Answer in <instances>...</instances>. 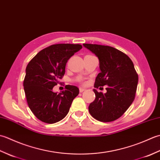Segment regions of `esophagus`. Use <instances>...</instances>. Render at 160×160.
Here are the masks:
<instances>
[{"mask_svg":"<svg viewBox=\"0 0 160 160\" xmlns=\"http://www.w3.org/2000/svg\"><path fill=\"white\" fill-rule=\"evenodd\" d=\"M85 88L84 87H80V89H79V91H80V93H82V92H83L84 91H85Z\"/></svg>","mask_w":160,"mask_h":160,"instance_id":"esophagus-1","label":"esophagus"}]
</instances>
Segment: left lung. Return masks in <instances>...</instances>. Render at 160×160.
Here are the masks:
<instances>
[{
    "label": "left lung",
    "instance_id": "1",
    "mask_svg": "<svg viewBox=\"0 0 160 160\" xmlns=\"http://www.w3.org/2000/svg\"><path fill=\"white\" fill-rule=\"evenodd\" d=\"M99 60L100 73L98 74L95 88L107 85V93L93 89L96 99L89 104V111L97 120L103 122L117 120L133 102L138 76L134 64L127 55L114 47L83 44Z\"/></svg>",
    "mask_w": 160,
    "mask_h": 160
}]
</instances>
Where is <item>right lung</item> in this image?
Here are the masks:
<instances>
[{
  "instance_id": "add662e5",
  "label": "right lung",
  "mask_w": 160,
  "mask_h": 160,
  "mask_svg": "<svg viewBox=\"0 0 160 160\" xmlns=\"http://www.w3.org/2000/svg\"><path fill=\"white\" fill-rule=\"evenodd\" d=\"M82 48L78 44H56L38 52L28 63L23 86L29 107L43 122L60 121L69 111L73 99L79 94L76 86L67 85L61 93L53 88L65 73L68 60Z\"/></svg>"
}]
</instances>
